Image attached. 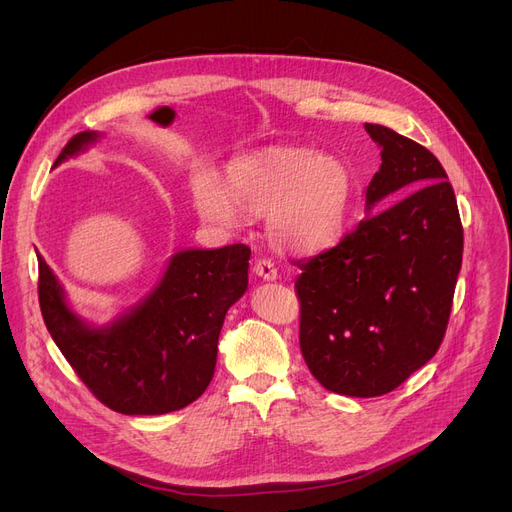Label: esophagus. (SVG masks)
<instances>
[{"label": "esophagus", "mask_w": 512, "mask_h": 512, "mask_svg": "<svg viewBox=\"0 0 512 512\" xmlns=\"http://www.w3.org/2000/svg\"><path fill=\"white\" fill-rule=\"evenodd\" d=\"M255 274L259 276V278H263V280H267V282H274L276 278H278V270H276V265L270 261V259H259V261H255Z\"/></svg>", "instance_id": "esophagus-1"}]
</instances>
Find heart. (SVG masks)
Returning <instances> with one entry per match:
<instances>
[{
  "label": "heart",
  "mask_w": 512,
  "mask_h": 512,
  "mask_svg": "<svg viewBox=\"0 0 512 512\" xmlns=\"http://www.w3.org/2000/svg\"><path fill=\"white\" fill-rule=\"evenodd\" d=\"M357 199V176L344 159L309 147H270L232 159L224 180L211 170L193 178L201 220L234 228L238 211L267 218L274 245L294 255L338 245Z\"/></svg>",
  "instance_id": "b5f03b06"
}]
</instances>
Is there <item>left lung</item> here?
<instances>
[{"instance_id":"8db88e82","label":"left lung","mask_w":512,"mask_h":512,"mask_svg":"<svg viewBox=\"0 0 512 512\" xmlns=\"http://www.w3.org/2000/svg\"><path fill=\"white\" fill-rule=\"evenodd\" d=\"M382 147L367 213L336 247L301 265V353L330 392L371 398L398 388L442 344L463 263V226L432 151L392 128L365 124Z\"/></svg>"}]
</instances>
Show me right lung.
<instances>
[{"label": "right lung", "mask_w": 512, "mask_h": 512, "mask_svg": "<svg viewBox=\"0 0 512 512\" xmlns=\"http://www.w3.org/2000/svg\"><path fill=\"white\" fill-rule=\"evenodd\" d=\"M99 137L93 130L78 132L53 166ZM37 259L45 326L105 407L122 415H164L205 392L218 361L224 317L249 286L247 245L174 253L147 297L105 326L80 319L51 267L39 253Z\"/></svg>", "instance_id": "right-lung-1"}]
</instances>
